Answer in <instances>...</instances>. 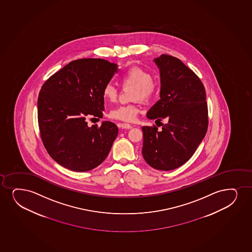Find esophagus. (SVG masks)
I'll list each match as a JSON object with an SVG mask.
<instances>
[{"label":"esophagus","instance_id":"obj_1","mask_svg":"<svg viewBox=\"0 0 252 252\" xmlns=\"http://www.w3.org/2000/svg\"><path fill=\"white\" fill-rule=\"evenodd\" d=\"M121 126H122V129H130L132 127L130 124H126V123H123V124L121 125Z\"/></svg>","mask_w":252,"mask_h":252}]
</instances>
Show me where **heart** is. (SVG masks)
I'll return each instance as SVG.
<instances>
[{"mask_svg": "<svg viewBox=\"0 0 252 252\" xmlns=\"http://www.w3.org/2000/svg\"><path fill=\"white\" fill-rule=\"evenodd\" d=\"M150 72L139 67L128 69L121 76V82L124 87H133L132 99L141 100L147 103L156 96L158 91V83L152 79ZM103 96L109 102H115L118 96L117 88L107 83L103 88ZM139 107L135 103L118 106L109 112V117L122 122H132L137 118Z\"/></svg>", "mask_w": 252, "mask_h": 252, "instance_id": "heart-1", "label": "heart"}]
</instances>
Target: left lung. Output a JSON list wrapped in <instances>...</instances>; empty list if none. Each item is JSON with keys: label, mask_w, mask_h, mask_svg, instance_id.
Returning <instances> with one entry per match:
<instances>
[{"label": "left lung", "mask_w": 252, "mask_h": 252, "mask_svg": "<svg viewBox=\"0 0 252 252\" xmlns=\"http://www.w3.org/2000/svg\"><path fill=\"white\" fill-rule=\"evenodd\" d=\"M160 74V99L147 117L156 122L167 120L158 130L143 126L142 154L151 167L171 171L193 156L208 127L205 87L195 73L180 59L162 54L154 59Z\"/></svg>", "instance_id": "left-lung-1"}]
</instances>
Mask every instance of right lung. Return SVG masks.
I'll return each instance as SVG.
<instances>
[{
  "label": "right lung",
  "mask_w": 252,
  "mask_h": 252,
  "mask_svg": "<svg viewBox=\"0 0 252 252\" xmlns=\"http://www.w3.org/2000/svg\"><path fill=\"white\" fill-rule=\"evenodd\" d=\"M118 66L101 59L74 60L47 80L38 96V124L50 156L74 171H90L105 159L118 135L113 122L87 125L89 115L103 118V88Z\"/></svg>",
  "instance_id": "obj_1"
}]
</instances>
